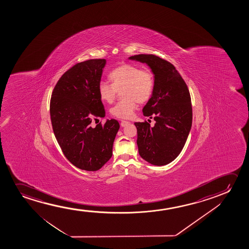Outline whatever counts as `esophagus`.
Listing matches in <instances>:
<instances>
[{
	"mask_svg": "<svg viewBox=\"0 0 249 249\" xmlns=\"http://www.w3.org/2000/svg\"><path fill=\"white\" fill-rule=\"evenodd\" d=\"M128 123H129V122H127V121H122V122H121V126H126V125H127V124H128Z\"/></svg>",
	"mask_w": 249,
	"mask_h": 249,
	"instance_id": "obj_1",
	"label": "esophagus"
}]
</instances>
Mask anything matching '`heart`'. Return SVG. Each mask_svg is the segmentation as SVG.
I'll return each mask as SVG.
<instances>
[{
  "instance_id": "obj_1",
  "label": "heart",
  "mask_w": 249,
  "mask_h": 249,
  "mask_svg": "<svg viewBox=\"0 0 249 249\" xmlns=\"http://www.w3.org/2000/svg\"><path fill=\"white\" fill-rule=\"evenodd\" d=\"M111 84L99 83V99L102 102L111 104L116 99L117 92H121L123 100L110 109V114L119 119L133 116L137 109V103L144 104L150 100L155 89V75L148 69L142 70L134 65H122L109 72Z\"/></svg>"
}]
</instances>
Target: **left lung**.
<instances>
[{
	"label": "left lung",
	"mask_w": 249,
	"mask_h": 249,
	"mask_svg": "<svg viewBox=\"0 0 249 249\" xmlns=\"http://www.w3.org/2000/svg\"><path fill=\"white\" fill-rule=\"evenodd\" d=\"M130 59L145 63L155 75L153 94L143 107L144 116L153 118V126L135 123L139 153L143 160L163 166L179 155L192 125V106L187 85L174 65L154 54H139Z\"/></svg>",
	"instance_id": "obj_1"
}]
</instances>
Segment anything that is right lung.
<instances>
[{
    "mask_svg": "<svg viewBox=\"0 0 249 249\" xmlns=\"http://www.w3.org/2000/svg\"><path fill=\"white\" fill-rule=\"evenodd\" d=\"M106 59L77 63L59 78L52 92L50 116L56 140L65 157L82 170L100 169L112 157L119 123L107 120L91 126L106 116L99 88Z\"/></svg>",
    "mask_w": 249,
    "mask_h": 249,
    "instance_id": "1",
    "label": "right lung"
}]
</instances>
